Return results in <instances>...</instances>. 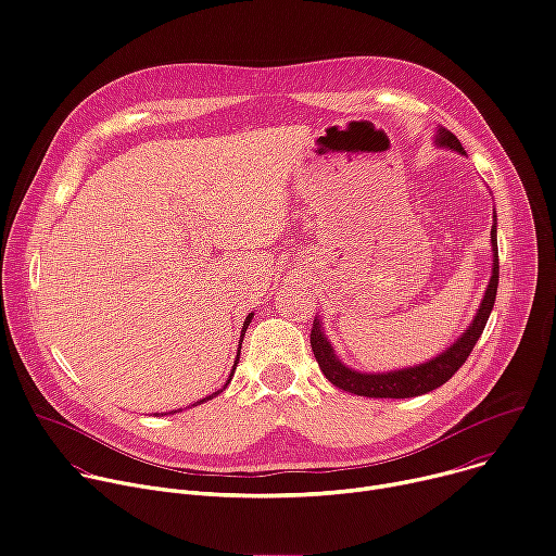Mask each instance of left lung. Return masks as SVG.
<instances>
[{"label":"left lung","instance_id":"obj_1","mask_svg":"<svg viewBox=\"0 0 556 556\" xmlns=\"http://www.w3.org/2000/svg\"><path fill=\"white\" fill-rule=\"evenodd\" d=\"M434 143L441 148L454 150V153H459V155H466L462 141L454 137L447 128H437ZM490 243H492V277H490V283L481 299V306L477 308V315H475L472 324L466 328V332L447 350H443L441 355H437L434 359H430L426 364L401 368V370H390V372L352 370L334 355V348L328 341V337L324 334L321 321L315 317V324L311 330V345H313L315 359H317L321 372L326 375V379L345 392L359 394V396H375V399H408V396H419V394H426V392L443 386L470 357V352H472L475 343L479 341V337L488 324V317L494 308L496 286H498L496 215H494V224L490 230Z\"/></svg>","mask_w":556,"mask_h":556}]
</instances>
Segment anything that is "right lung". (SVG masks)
Returning <instances> with one entry per match:
<instances>
[{
	"mask_svg": "<svg viewBox=\"0 0 556 556\" xmlns=\"http://www.w3.org/2000/svg\"><path fill=\"white\" fill-rule=\"evenodd\" d=\"M250 321H252V313L245 317V321H243V328H241V339L239 341H243V334H245V328L250 326ZM239 350H241V343H239ZM237 364H239V352H237V362H235V366H232V372H230V377H228V381H226V386L230 383V379H232V375H235V368H237ZM226 386L222 388V390H217V392H213V394H208V396H204V399H199L197 403H204V401H208V399H213V396H217L219 392H224L226 390ZM192 406H194V403H192Z\"/></svg>",
	"mask_w": 556,
	"mask_h": 556,
	"instance_id": "right-lung-1",
	"label": "right lung"
}]
</instances>
